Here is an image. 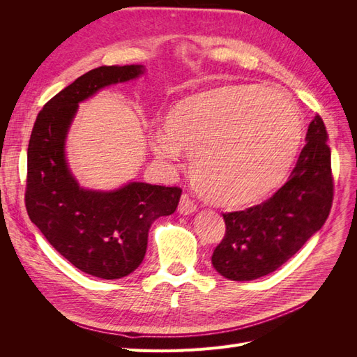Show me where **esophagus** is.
Instances as JSON below:
<instances>
[{"instance_id": "esophagus-1", "label": "esophagus", "mask_w": 357, "mask_h": 357, "mask_svg": "<svg viewBox=\"0 0 357 357\" xmlns=\"http://www.w3.org/2000/svg\"><path fill=\"white\" fill-rule=\"evenodd\" d=\"M195 211H197V205L189 199V197L183 195L181 199H180V204H178V213L181 215H189V214H193Z\"/></svg>"}]
</instances>
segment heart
<instances>
[{
	"label": "heart",
	"instance_id": "heart-1",
	"mask_svg": "<svg viewBox=\"0 0 357 357\" xmlns=\"http://www.w3.org/2000/svg\"><path fill=\"white\" fill-rule=\"evenodd\" d=\"M302 117L286 93L257 84L225 86L188 96L149 134L155 156L176 168L183 150L199 195L219 207L261 201L290 168Z\"/></svg>",
	"mask_w": 357,
	"mask_h": 357
}]
</instances>
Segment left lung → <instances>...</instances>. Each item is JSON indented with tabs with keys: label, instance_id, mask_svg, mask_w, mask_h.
<instances>
[{
	"label": "left lung",
	"instance_id": "obj_1",
	"mask_svg": "<svg viewBox=\"0 0 357 357\" xmlns=\"http://www.w3.org/2000/svg\"><path fill=\"white\" fill-rule=\"evenodd\" d=\"M326 139L325 123L316 116L284 185L262 204L223 214L226 234L211 256L220 275L252 282L271 274L321 229L333 197Z\"/></svg>",
	"mask_w": 357,
	"mask_h": 357
}]
</instances>
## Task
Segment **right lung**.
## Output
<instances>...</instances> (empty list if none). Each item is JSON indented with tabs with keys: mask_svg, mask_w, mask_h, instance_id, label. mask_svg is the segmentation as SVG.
<instances>
[{
	"mask_svg": "<svg viewBox=\"0 0 357 357\" xmlns=\"http://www.w3.org/2000/svg\"><path fill=\"white\" fill-rule=\"evenodd\" d=\"M144 73V66L132 63L83 74L43 107L29 138L31 222L75 268L104 280L126 277L142 265L150 226L177 210L181 189L143 181L112 190L83 188L68 164L67 137L80 102Z\"/></svg>",
	"mask_w": 357,
	"mask_h": 357,
	"instance_id": "right-lung-1",
	"label": "right lung"
}]
</instances>
